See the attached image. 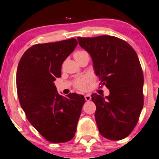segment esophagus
<instances>
[{
  "instance_id": "esophagus-1",
  "label": "esophagus",
  "mask_w": 159,
  "mask_h": 159,
  "mask_svg": "<svg viewBox=\"0 0 159 159\" xmlns=\"http://www.w3.org/2000/svg\"><path fill=\"white\" fill-rule=\"evenodd\" d=\"M84 98H85V100L87 101V102H88V101H90V99H91V96H90V94H89V93L86 94L85 96H84Z\"/></svg>"
}]
</instances>
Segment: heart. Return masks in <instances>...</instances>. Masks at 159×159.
<instances>
[{
  "instance_id": "heart-1",
  "label": "heart",
  "mask_w": 159,
  "mask_h": 159,
  "mask_svg": "<svg viewBox=\"0 0 159 159\" xmlns=\"http://www.w3.org/2000/svg\"><path fill=\"white\" fill-rule=\"evenodd\" d=\"M74 57L76 61H79V60L84 58V57H88L90 58V55L88 52L84 50H78L75 52ZM89 82V77L87 76H82V77H77V79L75 80L74 81V84L77 89L80 90H84L88 87V83Z\"/></svg>"
}]
</instances>
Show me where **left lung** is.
Segmentation results:
<instances>
[{
  "instance_id": "obj_1",
  "label": "left lung",
  "mask_w": 159,
  "mask_h": 159,
  "mask_svg": "<svg viewBox=\"0 0 159 159\" xmlns=\"http://www.w3.org/2000/svg\"><path fill=\"white\" fill-rule=\"evenodd\" d=\"M77 39L91 55L100 88L110 90L105 98L91 95L100 134L115 141L124 139L137 125L144 104V76L137 54L129 43L115 36Z\"/></svg>"
}]
</instances>
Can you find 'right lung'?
<instances>
[{
	"label": "right lung",
	"instance_id": "1",
	"mask_svg": "<svg viewBox=\"0 0 159 159\" xmlns=\"http://www.w3.org/2000/svg\"><path fill=\"white\" fill-rule=\"evenodd\" d=\"M77 45L75 39L33 45L25 52L16 71V90L26 117L52 143H66L75 137L85 99L72 93L63 97L54 81L61 66Z\"/></svg>",
	"mask_w": 159,
	"mask_h": 159
}]
</instances>
